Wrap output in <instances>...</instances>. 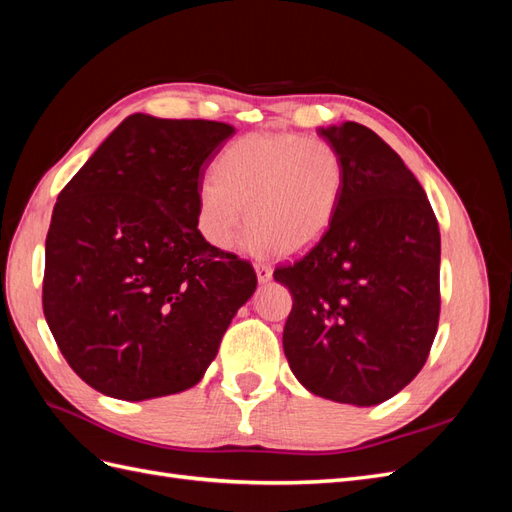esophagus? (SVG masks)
<instances>
[{"label":"esophagus","instance_id":"esophagus-1","mask_svg":"<svg viewBox=\"0 0 512 512\" xmlns=\"http://www.w3.org/2000/svg\"><path fill=\"white\" fill-rule=\"evenodd\" d=\"M254 269H256V277H258L260 284H267L271 280L273 269L269 265H265V262H256Z\"/></svg>","mask_w":512,"mask_h":512}]
</instances>
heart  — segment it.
Wrapping results in <instances>:
<instances>
[{
  "mask_svg": "<svg viewBox=\"0 0 512 512\" xmlns=\"http://www.w3.org/2000/svg\"><path fill=\"white\" fill-rule=\"evenodd\" d=\"M346 188V164L320 138L247 134L228 145L198 185V228L228 250L245 222L252 254H301L327 235Z\"/></svg>",
  "mask_w": 512,
  "mask_h": 512,
  "instance_id": "obj_1",
  "label": "heart"
}]
</instances>
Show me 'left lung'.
<instances>
[{
	"label": "left lung",
	"mask_w": 512,
	"mask_h": 512,
	"mask_svg": "<svg viewBox=\"0 0 512 512\" xmlns=\"http://www.w3.org/2000/svg\"><path fill=\"white\" fill-rule=\"evenodd\" d=\"M346 164L335 220L275 282L292 294L288 365L309 393L352 406L397 395L427 361L440 316V228L423 185L361 123L318 128Z\"/></svg>",
	"instance_id": "obj_1"
}]
</instances>
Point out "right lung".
<instances>
[{"label": "right lung", "mask_w": 512, "mask_h": 512, "mask_svg": "<svg viewBox=\"0 0 512 512\" xmlns=\"http://www.w3.org/2000/svg\"><path fill=\"white\" fill-rule=\"evenodd\" d=\"M235 128L134 113L53 209L42 307L91 389L145 401L192 389L256 290L250 262L198 230V185Z\"/></svg>", "instance_id": "add662e5"}]
</instances>
